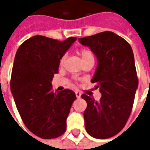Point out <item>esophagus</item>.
<instances>
[{
    "mask_svg": "<svg viewBox=\"0 0 150 150\" xmlns=\"http://www.w3.org/2000/svg\"><path fill=\"white\" fill-rule=\"evenodd\" d=\"M81 92H80V91H75V96H76V97H77V98H78V99H79V98H80V97H81Z\"/></svg>",
    "mask_w": 150,
    "mask_h": 150,
    "instance_id": "obj_1",
    "label": "esophagus"
}]
</instances>
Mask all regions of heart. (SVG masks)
<instances>
[{
    "label": "heart",
    "instance_id": "obj_1",
    "mask_svg": "<svg viewBox=\"0 0 150 150\" xmlns=\"http://www.w3.org/2000/svg\"><path fill=\"white\" fill-rule=\"evenodd\" d=\"M79 54L81 56L83 61L85 60V59H89V58H94L93 56V53L90 49H88V48H83V49H81L79 50ZM66 55H63L60 59V64L62 65L64 63V61H65Z\"/></svg>",
    "mask_w": 150,
    "mask_h": 150
}]
</instances>
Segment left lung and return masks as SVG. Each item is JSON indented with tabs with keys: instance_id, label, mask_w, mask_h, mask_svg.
I'll return each instance as SVG.
<instances>
[{
	"instance_id": "1",
	"label": "left lung",
	"mask_w": 150,
	"mask_h": 150,
	"mask_svg": "<svg viewBox=\"0 0 150 150\" xmlns=\"http://www.w3.org/2000/svg\"><path fill=\"white\" fill-rule=\"evenodd\" d=\"M88 46L98 60L91 83L100 88V100L96 101L87 95L83 112L86 131L98 139L116 135L125 125L132 109L138 79L134 56L129 43L110 31L79 38Z\"/></svg>"
}]
</instances>
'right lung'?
I'll list each match as a JSON object with an SVG mask.
<instances>
[{"label": "right lung", "instance_id": "right-lung-1", "mask_svg": "<svg viewBox=\"0 0 150 150\" xmlns=\"http://www.w3.org/2000/svg\"><path fill=\"white\" fill-rule=\"evenodd\" d=\"M76 39L61 42L36 35L25 40L16 53L10 89L25 125L41 138H56L67 129V117L76 96L69 89L54 92L50 82L61 58Z\"/></svg>", "mask_w": 150, "mask_h": 150}]
</instances>
